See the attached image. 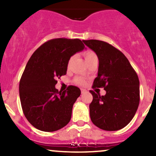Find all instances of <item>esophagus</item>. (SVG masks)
I'll list each match as a JSON object with an SVG mask.
<instances>
[{
    "instance_id": "esophagus-1",
    "label": "esophagus",
    "mask_w": 156,
    "mask_h": 156,
    "mask_svg": "<svg viewBox=\"0 0 156 156\" xmlns=\"http://www.w3.org/2000/svg\"><path fill=\"white\" fill-rule=\"evenodd\" d=\"M87 92V90L86 89H81V94H84V93Z\"/></svg>"
}]
</instances>
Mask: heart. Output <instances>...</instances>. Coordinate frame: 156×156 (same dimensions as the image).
<instances>
[{
    "label": "heart",
    "instance_id": "b5f03b06",
    "mask_svg": "<svg viewBox=\"0 0 156 156\" xmlns=\"http://www.w3.org/2000/svg\"><path fill=\"white\" fill-rule=\"evenodd\" d=\"M83 55H84V58H85V60H86V62H87V63L88 62H89V61H90V60L93 59V58H98L95 53H94L93 51H86L85 53H84ZM73 59H74V56H72L70 58H69V62H68V65H69V66L70 65V64L72 63V62L73 61ZM76 82L78 83H80V84H82V83H84L83 80H82L81 78H76Z\"/></svg>",
    "mask_w": 156,
    "mask_h": 156
}]
</instances>
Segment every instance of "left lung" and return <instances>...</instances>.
<instances>
[{"label":"left lung","instance_id":"8db88e82","mask_svg":"<svg viewBox=\"0 0 156 156\" xmlns=\"http://www.w3.org/2000/svg\"><path fill=\"white\" fill-rule=\"evenodd\" d=\"M99 60L98 77L93 88L103 87L101 96L92 90L89 114L93 124L114 131L123 128L133 119L139 104V80L129 61L120 51L101 40H83Z\"/></svg>","mask_w":156,"mask_h":156}]
</instances>
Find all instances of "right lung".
<instances>
[{
  "mask_svg": "<svg viewBox=\"0 0 156 156\" xmlns=\"http://www.w3.org/2000/svg\"><path fill=\"white\" fill-rule=\"evenodd\" d=\"M84 48L78 39H53L42 44L28 60L20 81V98L24 115L37 129L55 131L70 121L80 89L69 86L58 92L55 85L57 78L67 74L70 57Z\"/></svg>",
  "mask_w": 156,
  "mask_h": 156,
  "instance_id": "1",
  "label": "right lung"
}]
</instances>
